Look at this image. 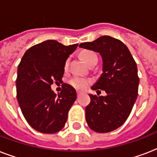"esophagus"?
Returning <instances> with one entry per match:
<instances>
[{"instance_id": "34e87169", "label": "esophagus", "mask_w": 157, "mask_h": 157, "mask_svg": "<svg viewBox=\"0 0 157 157\" xmlns=\"http://www.w3.org/2000/svg\"><path fill=\"white\" fill-rule=\"evenodd\" d=\"M76 94H77V96L79 97V96H81L83 93H82V92H81V91H77V92H76Z\"/></svg>"}]
</instances>
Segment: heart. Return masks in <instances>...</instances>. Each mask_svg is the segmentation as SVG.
Returning <instances> with one entry per match:
<instances>
[{
    "label": "heart",
    "instance_id": "b5f03b06",
    "mask_svg": "<svg viewBox=\"0 0 157 157\" xmlns=\"http://www.w3.org/2000/svg\"><path fill=\"white\" fill-rule=\"evenodd\" d=\"M81 56L83 59L84 61L86 62L87 64L90 63L94 59L97 58V55H96L95 53L91 51V50H85V51L81 53ZM69 63H70V60H69V59H67L66 62H65V64H64L65 70L68 68ZM91 81H92V80L90 78H88V77L75 76L70 80L69 82H70L71 86H73L74 88L77 89V90H84V89H86L91 83Z\"/></svg>",
    "mask_w": 157,
    "mask_h": 157
}]
</instances>
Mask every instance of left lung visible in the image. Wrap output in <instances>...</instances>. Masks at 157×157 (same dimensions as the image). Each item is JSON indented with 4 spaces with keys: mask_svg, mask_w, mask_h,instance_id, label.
<instances>
[{
    "mask_svg": "<svg viewBox=\"0 0 157 157\" xmlns=\"http://www.w3.org/2000/svg\"><path fill=\"white\" fill-rule=\"evenodd\" d=\"M79 46L101 54L103 73L92 90H103L107 93L100 97L90 94V103L86 107L87 124L98 133L115 130L129 117L138 97L139 77L136 63L126 45L109 36Z\"/></svg>",
    "mask_w": 157,
    "mask_h": 157,
    "instance_id": "8db88e82",
    "label": "left lung"
}]
</instances>
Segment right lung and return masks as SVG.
Segmentation results:
<instances>
[{
    "label": "right lung",
    "instance_id": "right-lung-1",
    "mask_svg": "<svg viewBox=\"0 0 157 157\" xmlns=\"http://www.w3.org/2000/svg\"><path fill=\"white\" fill-rule=\"evenodd\" d=\"M77 45L66 46L57 40H45L29 48L18 64L17 99L24 118L36 131L54 134L65 125L76 92L63 83L57 96L51 85L63 82L65 62Z\"/></svg>",
    "mask_w": 157,
    "mask_h": 157
}]
</instances>
